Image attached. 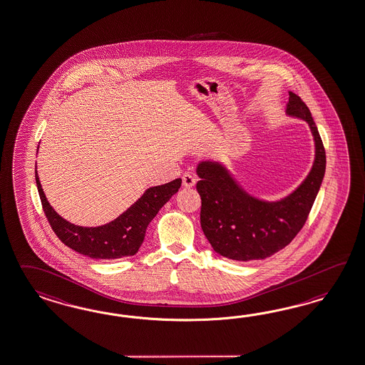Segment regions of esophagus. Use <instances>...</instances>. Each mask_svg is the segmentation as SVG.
Returning a JSON list of instances; mask_svg holds the SVG:
<instances>
[{
	"mask_svg": "<svg viewBox=\"0 0 365 365\" xmlns=\"http://www.w3.org/2000/svg\"><path fill=\"white\" fill-rule=\"evenodd\" d=\"M197 178L192 176L190 173L182 175V185L185 187H192L196 184Z\"/></svg>",
	"mask_w": 365,
	"mask_h": 365,
	"instance_id": "esophagus-1",
	"label": "esophagus"
}]
</instances>
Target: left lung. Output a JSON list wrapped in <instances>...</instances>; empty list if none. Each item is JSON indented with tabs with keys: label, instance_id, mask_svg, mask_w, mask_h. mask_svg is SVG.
I'll return each instance as SVG.
<instances>
[{
	"label": "left lung",
	"instance_id": "8db88e82",
	"mask_svg": "<svg viewBox=\"0 0 365 365\" xmlns=\"http://www.w3.org/2000/svg\"><path fill=\"white\" fill-rule=\"evenodd\" d=\"M286 113L309 123L315 161L307 178L290 196L266 202L247 195L218 163L197 167L201 196V227L215 252L234 261L264 259L297 237L309 218L326 172V150L307 104L289 93Z\"/></svg>",
	"mask_w": 365,
	"mask_h": 365
}]
</instances>
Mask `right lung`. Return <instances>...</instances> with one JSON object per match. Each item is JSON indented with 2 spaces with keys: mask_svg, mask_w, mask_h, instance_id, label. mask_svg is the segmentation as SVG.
Instances as JSON below:
<instances>
[{
  "mask_svg": "<svg viewBox=\"0 0 365 365\" xmlns=\"http://www.w3.org/2000/svg\"><path fill=\"white\" fill-rule=\"evenodd\" d=\"M36 182L43 212L56 237L70 249L95 259L135 255L144 241L147 226L181 187V178H176L168 184L150 187L116 220L103 226L83 227L70 224L51 207L41 187L37 170Z\"/></svg>",
  "mask_w": 365,
  "mask_h": 365,
  "instance_id": "obj_1",
  "label": "right lung"
}]
</instances>
